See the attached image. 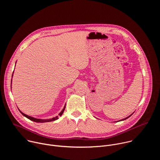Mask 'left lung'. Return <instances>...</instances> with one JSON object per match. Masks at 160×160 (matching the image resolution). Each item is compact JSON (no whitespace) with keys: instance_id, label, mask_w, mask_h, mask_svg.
<instances>
[{"instance_id":"left-lung-1","label":"left lung","mask_w":160,"mask_h":160,"mask_svg":"<svg viewBox=\"0 0 160 160\" xmlns=\"http://www.w3.org/2000/svg\"><path fill=\"white\" fill-rule=\"evenodd\" d=\"M132 114H133V113H132ZM131 115H130V116H128V117H127V118H123V119H122V120H122H122H126V119L128 118H129V117H130Z\"/></svg>"}]
</instances>
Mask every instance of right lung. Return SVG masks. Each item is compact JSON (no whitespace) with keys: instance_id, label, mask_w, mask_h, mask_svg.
Masks as SVG:
<instances>
[{"instance_id":"1","label":"right lung","mask_w":160,"mask_h":160,"mask_svg":"<svg viewBox=\"0 0 160 160\" xmlns=\"http://www.w3.org/2000/svg\"><path fill=\"white\" fill-rule=\"evenodd\" d=\"M11 81H12V80H11ZM65 106H66V105L64 106V108L62 109V110L61 111V112L59 114V116H61L62 115V114L63 113V112H64V109H65ZM20 111V112L22 114V115L23 116H25V117H27V118H28L29 120H32V121H33V122H38V123H43V122H52V121H54V120H58V116H57V117H54V118H51V119H47V120H42V119H37V118H33V117H30V116H28V115H25V114H24V113H22L21 111Z\"/></svg>"}]
</instances>
